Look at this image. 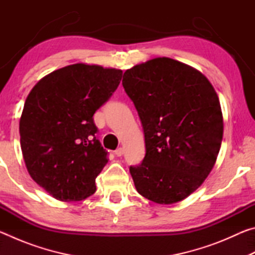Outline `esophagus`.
Wrapping results in <instances>:
<instances>
[{"label":"esophagus","instance_id":"34e87169","mask_svg":"<svg viewBox=\"0 0 255 255\" xmlns=\"http://www.w3.org/2000/svg\"><path fill=\"white\" fill-rule=\"evenodd\" d=\"M124 152H125V149L123 147H119V148H117V149L115 150V154L117 155V156H123Z\"/></svg>","mask_w":255,"mask_h":255}]
</instances>
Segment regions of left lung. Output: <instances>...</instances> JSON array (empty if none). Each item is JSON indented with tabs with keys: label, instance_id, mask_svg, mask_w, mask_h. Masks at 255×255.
<instances>
[{
	"label": "left lung",
	"instance_id": "1",
	"mask_svg": "<svg viewBox=\"0 0 255 255\" xmlns=\"http://www.w3.org/2000/svg\"><path fill=\"white\" fill-rule=\"evenodd\" d=\"M123 85L139 115L146 154L129 171L139 195L159 205L189 197L204 183L221 149V103L209 80L169 57L138 64Z\"/></svg>",
	"mask_w": 255,
	"mask_h": 255
}]
</instances>
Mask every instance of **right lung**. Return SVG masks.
Listing matches in <instances>:
<instances>
[{"label": "right lung", "instance_id": "right-lung-1", "mask_svg": "<svg viewBox=\"0 0 255 255\" xmlns=\"http://www.w3.org/2000/svg\"><path fill=\"white\" fill-rule=\"evenodd\" d=\"M123 71L77 63L42 77L25 99L20 144L30 176L60 201L96 192L108 163L93 115L118 88Z\"/></svg>", "mask_w": 255, "mask_h": 255}]
</instances>
